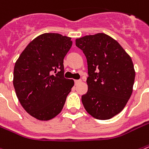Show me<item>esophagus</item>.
Listing matches in <instances>:
<instances>
[{
    "mask_svg": "<svg viewBox=\"0 0 149 149\" xmlns=\"http://www.w3.org/2000/svg\"><path fill=\"white\" fill-rule=\"evenodd\" d=\"M82 82V80L81 79H76V80H74V82H75V85H77L78 83H79V82Z\"/></svg>",
    "mask_w": 149,
    "mask_h": 149,
    "instance_id": "obj_1",
    "label": "esophagus"
}]
</instances>
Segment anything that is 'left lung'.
I'll return each mask as SVG.
<instances>
[{"label": "left lung", "instance_id": "obj_1", "mask_svg": "<svg viewBox=\"0 0 149 149\" xmlns=\"http://www.w3.org/2000/svg\"><path fill=\"white\" fill-rule=\"evenodd\" d=\"M87 59L88 92L82 96L86 111L98 120H108L127 104L134 84L131 57L118 42L104 33L76 39Z\"/></svg>", "mask_w": 149, "mask_h": 149}]
</instances>
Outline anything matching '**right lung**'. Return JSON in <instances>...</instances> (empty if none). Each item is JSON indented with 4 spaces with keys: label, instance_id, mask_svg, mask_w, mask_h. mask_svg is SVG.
<instances>
[{
    "label": "right lung",
    "instance_id": "obj_1",
    "mask_svg": "<svg viewBox=\"0 0 149 149\" xmlns=\"http://www.w3.org/2000/svg\"><path fill=\"white\" fill-rule=\"evenodd\" d=\"M72 42L57 33H45L26 46L13 70V86L21 105L31 116L48 120L62 111L74 85L64 78L63 59Z\"/></svg>",
    "mask_w": 149,
    "mask_h": 149
}]
</instances>
